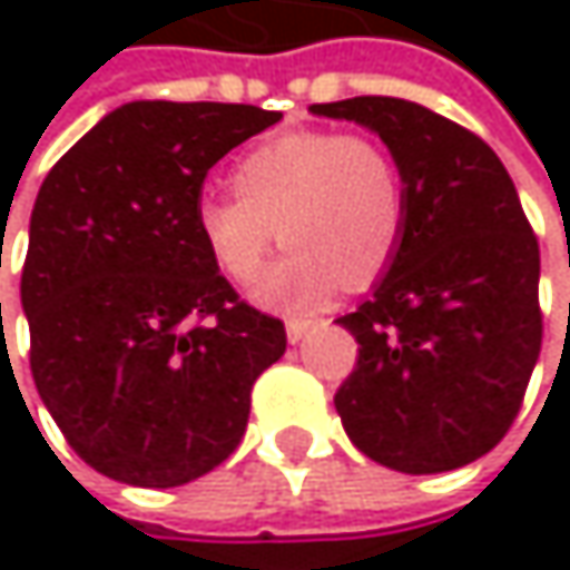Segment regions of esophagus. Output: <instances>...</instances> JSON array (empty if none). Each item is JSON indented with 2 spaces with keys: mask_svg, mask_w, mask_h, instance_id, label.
Segmentation results:
<instances>
[{
  "mask_svg": "<svg viewBox=\"0 0 570 570\" xmlns=\"http://www.w3.org/2000/svg\"><path fill=\"white\" fill-rule=\"evenodd\" d=\"M309 330V320H286V340L289 343H299Z\"/></svg>",
  "mask_w": 570,
  "mask_h": 570,
  "instance_id": "34e87169",
  "label": "esophagus"
}]
</instances>
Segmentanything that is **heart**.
<instances>
[{"label": "heart", "instance_id": "b5f03b06", "mask_svg": "<svg viewBox=\"0 0 570 570\" xmlns=\"http://www.w3.org/2000/svg\"><path fill=\"white\" fill-rule=\"evenodd\" d=\"M234 197L204 194L194 234L230 284H254L271 237L286 254L257 284V299L309 309L340 281L373 284L405 230V184L396 158L366 135L284 131L230 168Z\"/></svg>", "mask_w": 570, "mask_h": 570}]
</instances>
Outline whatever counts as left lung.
I'll return each instance as SVG.
<instances>
[{"label": "left lung", "instance_id": "obj_1", "mask_svg": "<svg viewBox=\"0 0 570 570\" xmlns=\"http://www.w3.org/2000/svg\"><path fill=\"white\" fill-rule=\"evenodd\" d=\"M313 115L376 131L405 184L386 277L336 320L360 343L333 396L343 429L405 475L462 469L505 439L541 353L538 237L505 165L469 128L386 95Z\"/></svg>", "mask_w": 570, "mask_h": 570}]
</instances>
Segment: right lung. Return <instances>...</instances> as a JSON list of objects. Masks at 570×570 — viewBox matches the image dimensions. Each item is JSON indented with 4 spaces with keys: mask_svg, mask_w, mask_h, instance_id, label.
<instances>
[{
    "mask_svg": "<svg viewBox=\"0 0 570 570\" xmlns=\"http://www.w3.org/2000/svg\"><path fill=\"white\" fill-rule=\"evenodd\" d=\"M277 121L131 101L39 187L22 267L32 380L78 459L115 482L174 489L217 469L284 356V323L244 303L194 234L207 171Z\"/></svg>",
    "mask_w": 570,
    "mask_h": 570,
    "instance_id": "add662e5",
    "label": "right lung"
}]
</instances>
